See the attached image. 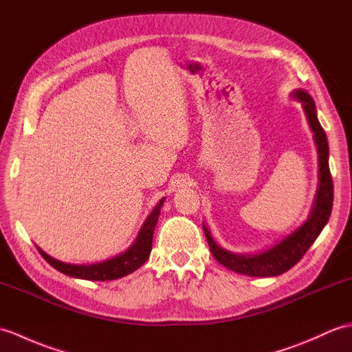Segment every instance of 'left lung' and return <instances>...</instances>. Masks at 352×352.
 <instances>
[{
    "label": "left lung",
    "mask_w": 352,
    "mask_h": 352,
    "mask_svg": "<svg viewBox=\"0 0 352 352\" xmlns=\"http://www.w3.org/2000/svg\"><path fill=\"white\" fill-rule=\"evenodd\" d=\"M292 97L303 106L309 127L312 130L320 162V183L315 195L312 210L306 222L296 231L285 236L282 241L259 253H234L220 248L210 234L207 225H204L208 246L220 264L235 273L252 277H273L279 276L296 265L303 258L307 249L321 234L327 225L333 208V179L329 168V142L324 129L316 117V106L312 97L305 89H296Z\"/></svg>",
    "instance_id": "8db88e82"
}]
</instances>
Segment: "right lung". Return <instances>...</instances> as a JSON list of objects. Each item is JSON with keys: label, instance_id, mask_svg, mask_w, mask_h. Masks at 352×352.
I'll return each instance as SVG.
<instances>
[{"label": "right lung", "instance_id": "1", "mask_svg": "<svg viewBox=\"0 0 352 352\" xmlns=\"http://www.w3.org/2000/svg\"><path fill=\"white\" fill-rule=\"evenodd\" d=\"M165 202V198H162L156 207L153 208L150 216L146 217L144 222L141 231H139L136 240L133 241L126 252L120 253V255L113 256L111 259L102 261L97 264H67L63 261L55 259L49 256L46 252L38 249L40 255H42L47 264H51L55 270H58L63 274H67L75 279H84V280H116L120 277H124L130 273H133L141 265L145 264V261L148 259L153 246V234L154 228L157 225L160 208Z\"/></svg>", "mask_w": 352, "mask_h": 352}]
</instances>
